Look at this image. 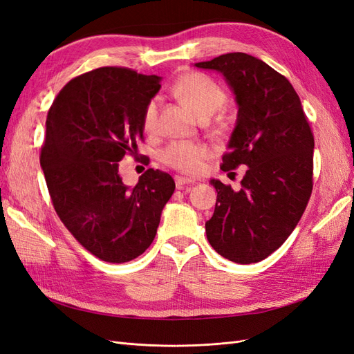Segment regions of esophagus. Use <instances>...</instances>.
Instances as JSON below:
<instances>
[{
	"instance_id": "34e87169",
	"label": "esophagus",
	"mask_w": 354,
	"mask_h": 354,
	"mask_svg": "<svg viewBox=\"0 0 354 354\" xmlns=\"http://www.w3.org/2000/svg\"><path fill=\"white\" fill-rule=\"evenodd\" d=\"M174 181H176V186L178 189H183L185 186H189V185H194L195 183V180L187 178V177H181V176H176Z\"/></svg>"
}]
</instances>
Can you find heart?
<instances>
[{
	"instance_id": "1",
	"label": "heart",
	"mask_w": 354,
	"mask_h": 354,
	"mask_svg": "<svg viewBox=\"0 0 354 354\" xmlns=\"http://www.w3.org/2000/svg\"><path fill=\"white\" fill-rule=\"evenodd\" d=\"M173 93L185 102L201 120H208L226 102V94L220 85L202 73H186L173 85ZM159 100H149L142 116L145 133L153 134L158 130ZM209 156V149L201 143L174 142L168 145L162 155L164 164L185 174H196L203 160Z\"/></svg>"
}]
</instances>
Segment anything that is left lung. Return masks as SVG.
<instances>
[{
    "label": "left lung",
    "instance_id": "1",
    "mask_svg": "<svg viewBox=\"0 0 354 354\" xmlns=\"http://www.w3.org/2000/svg\"><path fill=\"white\" fill-rule=\"evenodd\" d=\"M195 66L221 73L238 104L221 169L248 167L238 192L209 181L217 202L207 238L224 259L259 263L288 239L307 207L315 138L291 82L263 60L227 53Z\"/></svg>",
    "mask_w": 354,
    "mask_h": 354
}]
</instances>
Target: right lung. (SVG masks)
<instances>
[{"label":"right lung","mask_w":354,"mask_h":354,"mask_svg":"<svg viewBox=\"0 0 354 354\" xmlns=\"http://www.w3.org/2000/svg\"><path fill=\"white\" fill-rule=\"evenodd\" d=\"M160 77L99 68L69 81L53 102L41 149L53 205L85 250L108 263L142 255L155 239L173 177L149 168L125 186L120 160L137 152L142 116Z\"/></svg>","instance_id":"add662e5"}]
</instances>
